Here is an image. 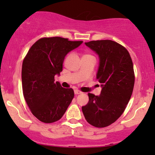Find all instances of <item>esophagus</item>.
Here are the masks:
<instances>
[{
  "instance_id": "1",
  "label": "esophagus",
  "mask_w": 155,
  "mask_h": 155,
  "mask_svg": "<svg viewBox=\"0 0 155 155\" xmlns=\"http://www.w3.org/2000/svg\"><path fill=\"white\" fill-rule=\"evenodd\" d=\"M74 93H75V94H79L82 93V91H80L79 90H77V89H76V90H74Z\"/></svg>"
}]
</instances>
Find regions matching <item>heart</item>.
<instances>
[{"label":"heart","instance_id":"b5f03b06","mask_svg":"<svg viewBox=\"0 0 155 155\" xmlns=\"http://www.w3.org/2000/svg\"><path fill=\"white\" fill-rule=\"evenodd\" d=\"M86 55H88V54H86ZM84 56H85V55H84Z\"/></svg>","mask_w":155,"mask_h":155}]
</instances>
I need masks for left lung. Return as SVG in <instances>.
Listing matches in <instances>:
<instances>
[{"mask_svg":"<svg viewBox=\"0 0 155 155\" xmlns=\"http://www.w3.org/2000/svg\"><path fill=\"white\" fill-rule=\"evenodd\" d=\"M99 55L96 79L101 83L100 96L88 94L89 101L82 107L87 122L106 127L115 122L125 110L135 82L134 64L129 52L119 43L109 40L85 43Z\"/></svg>","mask_w":155,"mask_h":155,"instance_id":"left-lung-1","label":"left lung"}]
</instances>
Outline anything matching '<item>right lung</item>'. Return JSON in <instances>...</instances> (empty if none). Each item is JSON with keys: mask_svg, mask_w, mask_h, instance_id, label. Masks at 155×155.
I'll return each mask as SVG.
<instances>
[{"mask_svg": "<svg viewBox=\"0 0 155 155\" xmlns=\"http://www.w3.org/2000/svg\"><path fill=\"white\" fill-rule=\"evenodd\" d=\"M82 43L60 37H43L32 45L25 57L23 95L31 113L42 122L61 119L74 97L73 89L62 87L54 82V76L62 71L66 54Z\"/></svg>", "mask_w": 155, "mask_h": 155, "instance_id": "1", "label": "right lung"}]
</instances>
